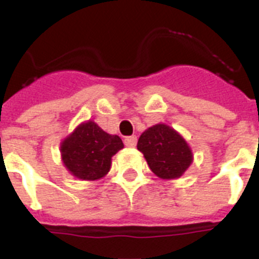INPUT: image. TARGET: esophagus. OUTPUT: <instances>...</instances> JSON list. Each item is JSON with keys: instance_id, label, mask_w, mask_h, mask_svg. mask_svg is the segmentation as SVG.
<instances>
[{"instance_id": "34e87169", "label": "esophagus", "mask_w": 259, "mask_h": 259, "mask_svg": "<svg viewBox=\"0 0 259 259\" xmlns=\"http://www.w3.org/2000/svg\"><path fill=\"white\" fill-rule=\"evenodd\" d=\"M124 144L128 148H135L137 144V137L136 136H127L124 139Z\"/></svg>"}]
</instances>
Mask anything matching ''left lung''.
<instances>
[{
	"instance_id": "left-lung-1",
	"label": "left lung",
	"mask_w": 259,
	"mask_h": 259,
	"mask_svg": "<svg viewBox=\"0 0 259 259\" xmlns=\"http://www.w3.org/2000/svg\"><path fill=\"white\" fill-rule=\"evenodd\" d=\"M150 170L162 179H176L192 163L188 144L172 128L155 124L146 130L137 141Z\"/></svg>"
}]
</instances>
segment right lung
I'll return each mask as SVG.
<instances>
[{"label": "right lung", "instance_id": "1", "mask_svg": "<svg viewBox=\"0 0 259 259\" xmlns=\"http://www.w3.org/2000/svg\"><path fill=\"white\" fill-rule=\"evenodd\" d=\"M123 146L120 137L106 134L95 122H87L62 143V159L76 178L96 180L109 172L111 157Z\"/></svg>", "mask_w": 259, "mask_h": 259}]
</instances>
